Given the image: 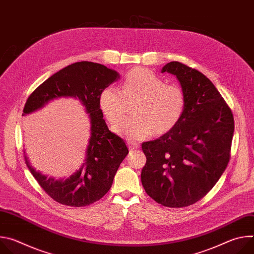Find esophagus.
Returning <instances> with one entry per match:
<instances>
[{
	"label": "esophagus",
	"instance_id": "1",
	"mask_svg": "<svg viewBox=\"0 0 254 254\" xmlns=\"http://www.w3.org/2000/svg\"><path fill=\"white\" fill-rule=\"evenodd\" d=\"M127 144H128V147L130 148V149H132V150H134V149H137L138 147H139V144L136 142V141H133V140H127Z\"/></svg>",
	"mask_w": 254,
	"mask_h": 254
}]
</instances>
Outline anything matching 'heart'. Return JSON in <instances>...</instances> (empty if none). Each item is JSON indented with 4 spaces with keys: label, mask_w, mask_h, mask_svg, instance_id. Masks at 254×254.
<instances>
[{
    "label": "heart",
    "mask_w": 254,
    "mask_h": 254,
    "mask_svg": "<svg viewBox=\"0 0 254 254\" xmlns=\"http://www.w3.org/2000/svg\"><path fill=\"white\" fill-rule=\"evenodd\" d=\"M137 101L132 106V118L124 120L114 130L129 139H142L153 133L164 134L172 130L182 120L186 96L180 85L166 83L163 78L146 68H134L127 72L122 90L105 87L99 94L98 105L111 124L121 121L127 102Z\"/></svg>",
    "instance_id": "1"
}]
</instances>
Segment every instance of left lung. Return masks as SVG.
I'll list each match as a JSON object with an SVG mask.
<instances>
[{"label": "left lung", "mask_w": 254, "mask_h": 254, "mask_svg": "<svg viewBox=\"0 0 254 254\" xmlns=\"http://www.w3.org/2000/svg\"><path fill=\"white\" fill-rule=\"evenodd\" d=\"M166 71L182 86L185 113L172 130L142 142L147 162L140 180L157 203L182 208L202 199L225 171L234 119L220 92L200 71L178 61L166 64L162 72Z\"/></svg>", "instance_id": "1"}]
</instances>
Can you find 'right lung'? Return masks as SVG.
<instances>
[{
    "mask_svg": "<svg viewBox=\"0 0 254 254\" xmlns=\"http://www.w3.org/2000/svg\"><path fill=\"white\" fill-rule=\"evenodd\" d=\"M120 75L117 71L94 62H76L59 70L28 97L23 116L61 96L78 98L90 117L91 136L82 167L67 179L55 180L36 172L25 157L27 167L42 189L56 202L83 207L101 199L111 189L115 175L128 154L125 140L108 129L98 105L100 92Z\"/></svg>",
    "mask_w": 254,
    "mask_h": 254,
    "instance_id": "1",
    "label": "right lung"
}]
</instances>
